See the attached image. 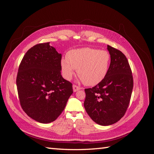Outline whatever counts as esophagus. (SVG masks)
Segmentation results:
<instances>
[{
    "mask_svg": "<svg viewBox=\"0 0 154 154\" xmlns=\"http://www.w3.org/2000/svg\"><path fill=\"white\" fill-rule=\"evenodd\" d=\"M72 87H73V91L74 92H76V91H78L79 90L82 89V88L80 87H79V86L76 85H73Z\"/></svg>",
    "mask_w": 154,
    "mask_h": 154,
    "instance_id": "esophagus-1",
    "label": "esophagus"
}]
</instances>
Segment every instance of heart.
Wrapping results in <instances>:
<instances>
[{
	"label": "heart",
	"mask_w": 154,
	"mask_h": 154,
	"mask_svg": "<svg viewBox=\"0 0 154 154\" xmlns=\"http://www.w3.org/2000/svg\"><path fill=\"white\" fill-rule=\"evenodd\" d=\"M110 55L106 51L89 48L71 50L66 58L61 60L63 77L71 80L77 69L78 76L87 85H96L103 81L108 74Z\"/></svg>",
	"instance_id": "b5f03b06"
}]
</instances>
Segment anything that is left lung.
<instances>
[{"instance_id": "8db88e82", "label": "left lung", "mask_w": 154, "mask_h": 154, "mask_svg": "<svg viewBox=\"0 0 154 154\" xmlns=\"http://www.w3.org/2000/svg\"><path fill=\"white\" fill-rule=\"evenodd\" d=\"M110 65L104 80L92 88H85L84 107L90 118L103 126L112 125L123 117L133 89L131 68L125 55L107 45Z\"/></svg>"}]
</instances>
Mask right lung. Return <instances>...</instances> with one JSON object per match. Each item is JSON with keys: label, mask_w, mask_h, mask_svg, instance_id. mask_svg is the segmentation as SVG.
Here are the masks:
<instances>
[{"label": "right lung", "mask_w": 154, "mask_h": 154, "mask_svg": "<svg viewBox=\"0 0 154 154\" xmlns=\"http://www.w3.org/2000/svg\"><path fill=\"white\" fill-rule=\"evenodd\" d=\"M62 54L49 42L34 45L27 51L18 67V95L27 115L39 123L54 122L62 114L72 84L61 75Z\"/></svg>", "instance_id": "add662e5"}]
</instances>
